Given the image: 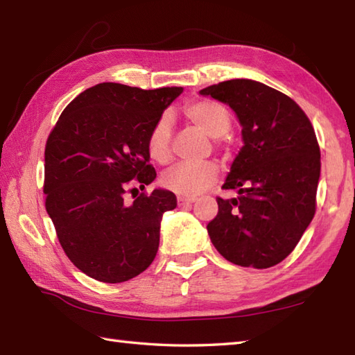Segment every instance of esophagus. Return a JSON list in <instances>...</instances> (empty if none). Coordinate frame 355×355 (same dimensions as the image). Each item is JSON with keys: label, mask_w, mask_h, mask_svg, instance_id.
I'll list each match as a JSON object with an SVG mask.
<instances>
[{"label": "esophagus", "mask_w": 355, "mask_h": 355, "mask_svg": "<svg viewBox=\"0 0 355 355\" xmlns=\"http://www.w3.org/2000/svg\"><path fill=\"white\" fill-rule=\"evenodd\" d=\"M177 201H178L180 206H184V205H191V202H195V201H197V198H195V197H183V195H178Z\"/></svg>", "instance_id": "1"}]
</instances>
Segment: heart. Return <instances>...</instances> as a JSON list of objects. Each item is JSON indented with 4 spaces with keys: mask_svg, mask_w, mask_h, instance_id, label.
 I'll list each match as a JSON object with an SVG mask.
<instances>
[{
    "mask_svg": "<svg viewBox=\"0 0 355 355\" xmlns=\"http://www.w3.org/2000/svg\"><path fill=\"white\" fill-rule=\"evenodd\" d=\"M184 116L200 131L212 139H220L229 132L232 116L224 105L215 101H200L187 105ZM171 119L162 116L154 123L148 137V154L157 163H166L171 157ZM218 166L215 163L177 164L162 177L164 189L178 195L200 193L215 182Z\"/></svg>",
    "mask_w": 355,
    "mask_h": 355,
    "instance_id": "heart-1",
    "label": "heart"
}]
</instances>
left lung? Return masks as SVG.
Masks as SVG:
<instances>
[{"instance_id": "1", "label": "left lung", "mask_w": 355, "mask_h": 355, "mask_svg": "<svg viewBox=\"0 0 355 355\" xmlns=\"http://www.w3.org/2000/svg\"><path fill=\"white\" fill-rule=\"evenodd\" d=\"M235 111L243 141L223 189L218 215L207 224L221 256L241 267L268 268L284 261L315 212L320 149L313 125L299 105L252 79L202 88Z\"/></svg>"}]
</instances>
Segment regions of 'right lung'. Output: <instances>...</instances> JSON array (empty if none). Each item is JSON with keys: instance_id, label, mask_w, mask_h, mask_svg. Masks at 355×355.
<instances>
[{"instance_id": "obj_1", "label": "right lung", "mask_w": 355, "mask_h": 355, "mask_svg": "<svg viewBox=\"0 0 355 355\" xmlns=\"http://www.w3.org/2000/svg\"><path fill=\"white\" fill-rule=\"evenodd\" d=\"M182 93L102 82L73 99L49 135L45 209L65 254L96 281H130L155 258L162 218L177 207L175 195L154 189L130 205L123 195L155 180L149 132Z\"/></svg>"}]
</instances>
